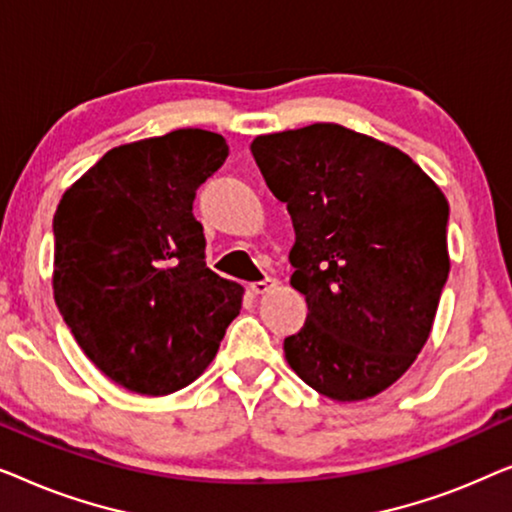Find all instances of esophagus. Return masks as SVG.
Segmentation results:
<instances>
[{"instance_id": "34e87169", "label": "esophagus", "mask_w": 512, "mask_h": 512, "mask_svg": "<svg viewBox=\"0 0 512 512\" xmlns=\"http://www.w3.org/2000/svg\"><path fill=\"white\" fill-rule=\"evenodd\" d=\"M275 284H277V279L265 277V279H261V282H254V284H251L249 289H251V293H254V296H263V293H268Z\"/></svg>"}]
</instances>
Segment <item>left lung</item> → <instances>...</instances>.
<instances>
[{"instance_id": "1", "label": "left lung", "mask_w": 512, "mask_h": 512, "mask_svg": "<svg viewBox=\"0 0 512 512\" xmlns=\"http://www.w3.org/2000/svg\"><path fill=\"white\" fill-rule=\"evenodd\" d=\"M251 153L296 230L307 319L286 361L333 401L380 394L429 340L450 272L443 191L396 146L335 123L261 135Z\"/></svg>"}]
</instances>
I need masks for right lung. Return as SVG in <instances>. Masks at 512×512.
Returning <instances> with one entry per match:
<instances>
[{
    "label": "right lung",
    "instance_id": "right-lung-1",
    "mask_svg": "<svg viewBox=\"0 0 512 512\" xmlns=\"http://www.w3.org/2000/svg\"><path fill=\"white\" fill-rule=\"evenodd\" d=\"M226 158V139L198 128L116 146L55 209V305L83 354L135 394L191 384L240 314L244 289L207 268L193 216Z\"/></svg>",
    "mask_w": 512,
    "mask_h": 512
}]
</instances>
